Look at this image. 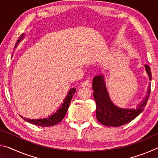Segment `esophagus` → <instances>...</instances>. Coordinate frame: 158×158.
<instances>
[{"instance_id": "obj_1", "label": "esophagus", "mask_w": 158, "mask_h": 158, "mask_svg": "<svg viewBox=\"0 0 158 158\" xmlns=\"http://www.w3.org/2000/svg\"><path fill=\"white\" fill-rule=\"evenodd\" d=\"M81 85L82 86H89V87H90V82H89V80H85V81H84V82L82 83L81 84Z\"/></svg>"}]
</instances>
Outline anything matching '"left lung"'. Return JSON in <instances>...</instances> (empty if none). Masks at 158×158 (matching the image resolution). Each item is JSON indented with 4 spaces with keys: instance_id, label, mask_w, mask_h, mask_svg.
Wrapping results in <instances>:
<instances>
[{
    "instance_id": "8db88e82",
    "label": "left lung",
    "mask_w": 158,
    "mask_h": 158,
    "mask_svg": "<svg viewBox=\"0 0 158 158\" xmlns=\"http://www.w3.org/2000/svg\"><path fill=\"white\" fill-rule=\"evenodd\" d=\"M145 68L151 81V68L147 65H145ZM93 90L94 91L93 95L96 102V118L98 121L106 126L119 127L132 121L143 111L151 93V85H148L147 95L142 102L136 109H123L114 105L109 96L102 74L93 78Z\"/></svg>"
}]
</instances>
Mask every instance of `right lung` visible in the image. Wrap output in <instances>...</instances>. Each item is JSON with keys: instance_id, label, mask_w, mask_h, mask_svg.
Listing matches in <instances>:
<instances>
[{"instance_id": "add662e5", "label": "right lung", "mask_w": 158, "mask_h": 158, "mask_svg": "<svg viewBox=\"0 0 158 158\" xmlns=\"http://www.w3.org/2000/svg\"><path fill=\"white\" fill-rule=\"evenodd\" d=\"M24 33L21 34V35L19 37V40L17 42V43L15 44V49L17 48V45L22 40ZM76 92V89H71L68 92V95H67L66 98L64 100L62 106H60V108L58 110L52 114V116H49L48 118H40V119H30V118H23L21 116V118L24 120V121L30 123L31 124H33L37 126H40V127H50L53 126V125L58 124V123H60L65 117L66 112L68 111L69 104L72 100V98L73 97V95L74 93Z\"/></svg>"}]
</instances>
